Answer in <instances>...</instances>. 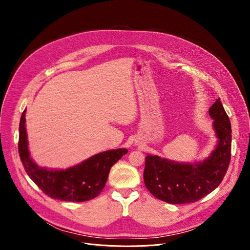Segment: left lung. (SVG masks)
Instances as JSON below:
<instances>
[{
  "label": "left lung",
  "instance_id": "obj_1",
  "mask_svg": "<svg viewBox=\"0 0 250 250\" xmlns=\"http://www.w3.org/2000/svg\"><path fill=\"white\" fill-rule=\"evenodd\" d=\"M208 114L218 137L216 149L203 162L178 163L157 155L146 157L144 180L147 190L169 204L194 203L215 190L228 171L231 154V126L220 99Z\"/></svg>",
  "mask_w": 250,
  "mask_h": 250
}]
</instances>
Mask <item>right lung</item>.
Instances as JSON below:
<instances>
[{
    "instance_id": "obj_1",
    "label": "right lung",
    "mask_w": 250,
    "mask_h": 250,
    "mask_svg": "<svg viewBox=\"0 0 250 250\" xmlns=\"http://www.w3.org/2000/svg\"><path fill=\"white\" fill-rule=\"evenodd\" d=\"M19 153L25 172L44 194L60 201L85 202L96 198L102 192L111 167L126 154L127 150L119 148L104 151L63 170L40 167L29 155L24 110L20 122Z\"/></svg>"
}]
</instances>
